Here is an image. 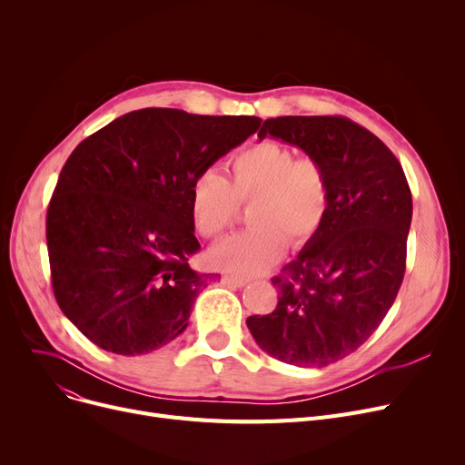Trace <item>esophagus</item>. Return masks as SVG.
<instances>
[{
    "mask_svg": "<svg viewBox=\"0 0 465 465\" xmlns=\"http://www.w3.org/2000/svg\"><path fill=\"white\" fill-rule=\"evenodd\" d=\"M223 282L230 288H242L245 284H249V279H242V277H235V275H224Z\"/></svg>",
    "mask_w": 465,
    "mask_h": 465,
    "instance_id": "obj_1",
    "label": "esophagus"
}]
</instances>
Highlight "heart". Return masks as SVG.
I'll return each instance as SVG.
<instances>
[{"mask_svg":"<svg viewBox=\"0 0 465 465\" xmlns=\"http://www.w3.org/2000/svg\"><path fill=\"white\" fill-rule=\"evenodd\" d=\"M230 179L207 171L192 188L190 213L195 232L207 239L223 235L239 203H252L247 232L220 242L211 262L235 277H254L275 265L286 239L302 245L322 226L330 207L324 165L277 143H260L228 162Z\"/></svg>","mask_w":465,"mask_h":465,"instance_id":"b5f03b06","label":"heart"}]
</instances>
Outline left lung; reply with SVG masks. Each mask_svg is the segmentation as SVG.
I'll return each mask as SVG.
<instances>
[{
    "instance_id": "left-lung-1",
    "label": "left lung",
    "mask_w": 465,
    "mask_h": 465,
    "mask_svg": "<svg viewBox=\"0 0 465 465\" xmlns=\"http://www.w3.org/2000/svg\"><path fill=\"white\" fill-rule=\"evenodd\" d=\"M300 146L330 183L322 226L272 282L279 303L247 326L262 351L298 368L352 354L392 307L407 258L412 198L392 151L345 116H277L258 132Z\"/></svg>"
}]
</instances>
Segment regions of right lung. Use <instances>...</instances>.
<instances>
[{"label": "right lung", "instance_id": "right-lung-1", "mask_svg": "<svg viewBox=\"0 0 465 465\" xmlns=\"http://www.w3.org/2000/svg\"><path fill=\"white\" fill-rule=\"evenodd\" d=\"M260 122L139 109L71 153L48 203L46 247L54 298L94 345L135 356L186 330L216 277L188 265L200 251L192 188Z\"/></svg>", "mask_w": 465, "mask_h": 465}]
</instances>
